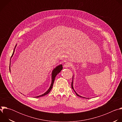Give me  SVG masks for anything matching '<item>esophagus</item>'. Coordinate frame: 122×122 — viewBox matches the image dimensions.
<instances>
[{"label":"esophagus","mask_w":122,"mask_h":122,"mask_svg":"<svg viewBox=\"0 0 122 122\" xmlns=\"http://www.w3.org/2000/svg\"><path fill=\"white\" fill-rule=\"evenodd\" d=\"M72 66V64L70 62H66L65 63L64 66L65 67H71Z\"/></svg>","instance_id":"obj_1"}]
</instances>
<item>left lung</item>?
I'll return each instance as SVG.
<instances>
[{
    "instance_id": "8db88e82",
    "label": "left lung",
    "mask_w": 122,
    "mask_h": 122,
    "mask_svg": "<svg viewBox=\"0 0 122 122\" xmlns=\"http://www.w3.org/2000/svg\"><path fill=\"white\" fill-rule=\"evenodd\" d=\"M73 78H72V82H71V88L73 89V90L74 91V92H75V93H76V95L77 96H78V97H83V98H86V97H81V96H80V95H79L76 92H75V91L74 90V88H73Z\"/></svg>"
}]
</instances>
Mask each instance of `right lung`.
I'll return each instance as SVG.
<instances>
[{
	"instance_id": "1",
	"label": "right lung",
	"mask_w": 122,
	"mask_h": 122,
	"mask_svg": "<svg viewBox=\"0 0 122 122\" xmlns=\"http://www.w3.org/2000/svg\"><path fill=\"white\" fill-rule=\"evenodd\" d=\"M16 45L15 46V48L14 49V51H13V52L12 53V55L11 56V57L13 56V54H14V51H15V47H16ZM11 59V58H10ZM63 69V66H62V65H60L58 66H57L55 68H54L53 69V71H52V73H51V86L49 87V88L48 89V90L44 94H43L42 95H41V96H37V97H42V96H45L46 95H47L49 93V92L51 91V88H53V84H54V81H55V78H56V75L62 70Z\"/></svg>"
}]
</instances>
